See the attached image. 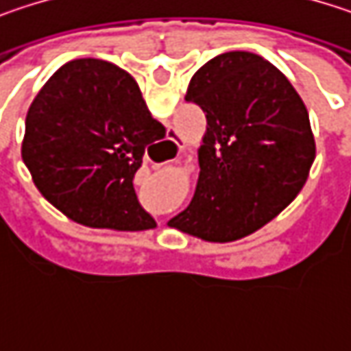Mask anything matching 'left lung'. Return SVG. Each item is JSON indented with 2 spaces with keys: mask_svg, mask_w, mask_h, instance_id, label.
<instances>
[{
  "mask_svg": "<svg viewBox=\"0 0 351 351\" xmlns=\"http://www.w3.org/2000/svg\"><path fill=\"white\" fill-rule=\"evenodd\" d=\"M184 101L205 111L199 180L169 226L207 242H232L276 217L303 189L315 138L303 99L258 54L211 58L191 79Z\"/></svg>",
  "mask_w": 351,
  "mask_h": 351,
  "instance_id": "left-lung-1",
  "label": "left lung"
}]
</instances>
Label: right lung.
Returning a JSON list of instances; mask_svg holds the SVG:
<instances>
[{"instance_id":"1","label":"right lung","mask_w":351,"mask_h":351,"mask_svg":"<svg viewBox=\"0 0 351 351\" xmlns=\"http://www.w3.org/2000/svg\"><path fill=\"white\" fill-rule=\"evenodd\" d=\"M165 136L123 69L77 58L40 89L26 115L22 158L38 191L69 219L140 232L154 217L140 205L134 175L148 144Z\"/></svg>"}]
</instances>
